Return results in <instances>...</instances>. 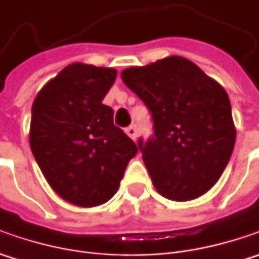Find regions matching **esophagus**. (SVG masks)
Wrapping results in <instances>:
<instances>
[{"label":"esophagus","instance_id":"34e87169","mask_svg":"<svg viewBox=\"0 0 259 259\" xmlns=\"http://www.w3.org/2000/svg\"><path fill=\"white\" fill-rule=\"evenodd\" d=\"M125 133H126V135H128L130 138H133V140H135V138H137V128H135L134 125L128 126V128L125 130Z\"/></svg>","mask_w":259,"mask_h":259}]
</instances>
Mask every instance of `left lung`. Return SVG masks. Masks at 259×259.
Instances as JSON below:
<instances>
[{
	"label": "left lung",
	"instance_id": "obj_1",
	"mask_svg": "<svg viewBox=\"0 0 259 259\" xmlns=\"http://www.w3.org/2000/svg\"><path fill=\"white\" fill-rule=\"evenodd\" d=\"M121 79L154 121V137L140 140L138 148L155 190L179 202L210 190L236 137L226 91L182 56L124 69Z\"/></svg>",
	"mask_w": 259,
	"mask_h": 259
}]
</instances>
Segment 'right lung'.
I'll use <instances>...</instances> for the list:
<instances>
[{
  "mask_svg": "<svg viewBox=\"0 0 259 259\" xmlns=\"http://www.w3.org/2000/svg\"><path fill=\"white\" fill-rule=\"evenodd\" d=\"M115 79L111 67L72 63L41 88L31 108L35 161L56 193L80 207L108 202L138 151L102 104Z\"/></svg>",
  "mask_w": 259,
  "mask_h": 259,
  "instance_id": "right-lung-1",
  "label": "right lung"
}]
</instances>
